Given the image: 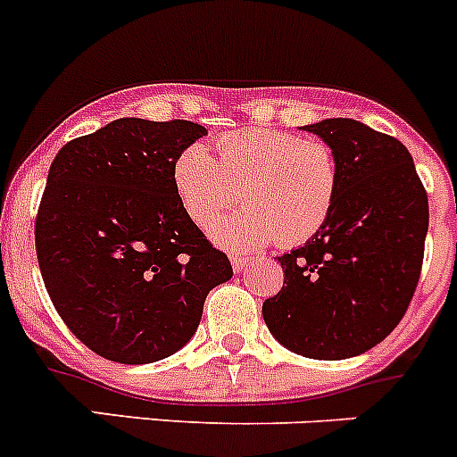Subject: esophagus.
Here are the masks:
<instances>
[{
  "label": "esophagus",
  "mask_w": 457,
  "mask_h": 457,
  "mask_svg": "<svg viewBox=\"0 0 457 457\" xmlns=\"http://www.w3.org/2000/svg\"><path fill=\"white\" fill-rule=\"evenodd\" d=\"M231 264H233V271L242 273L246 269V264H249V258H242V255H233Z\"/></svg>",
  "instance_id": "34e87169"
}]
</instances>
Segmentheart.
Masks as SVG:
<instances>
[{"label":"heart","instance_id":"b5f03b06","mask_svg":"<svg viewBox=\"0 0 457 457\" xmlns=\"http://www.w3.org/2000/svg\"><path fill=\"white\" fill-rule=\"evenodd\" d=\"M172 188L190 221L207 226L237 198L245 206L218 218L212 242L253 251L278 240L301 245L332 217L341 190V163L325 141L273 128H249L217 138V159L190 143L172 161Z\"/></svg>","mask_w":457,"mask_h":457}]
</instances>
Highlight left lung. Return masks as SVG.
I'll use <instances>...</instances> for the list:
<instances>
[{
    "label": "left lung",
    "mask_w": 457,
    "mask_h": 457,
    "mask_svg": "<svg viewBox=\"0 0 457 457\" xmlns=\"http://www.w3.org/2000/svg\"><path fill=\"white\" fill-rule=\"evenodd\" d=\"M334 147L341 190L328 224L280 255L285 282L262 305L280 345L338 361L384 341L415 294L428 231L427 190L397 138L354 119L303 125Z\"/></svg>",
    "instance_id": "obj_1"
}]
</instances>
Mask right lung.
<instances>
[{"mask_svg": "<svg viewBox=\"0 0 457 457\" xmlns=\"http://www.w3.org/2000/svg\"><path fill=\"white\" fill-rule=\"evenodd\" d=\"M190 120L116 119L60 147L36 220L42 280L67 328L110 361L152 363L197 332L233 269L179 206L172 161Z\"/></svg>", "mask_w": 457, "mask_h": 457, "instance_id": "obj_1", "label": "right lung"}]
</instances>
